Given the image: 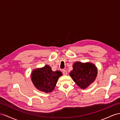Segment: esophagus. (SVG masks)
Here are the masks:
<instances>
[{
  "label": "esophagus",
  "mask_w": 120,
  "mask_h": 120,
  "mask_svg": "<svg viewBox=\"0 0 120 120\" xmlns=\"http://www.w3.org/2000/svg\"><path fill=\"white\" fill-rule=\"evenodd\" d=\"M63 74L64 75H67V72L66 70H63Z\"/></svg>",
  "instance_id": "1"
}]
</instances>
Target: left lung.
<instances>
[{"instance_id": "left-lung-1", "label": "left lung", "mask_w": 120, "mask_h": 120, "mask_svg": "<svg viewBox=\"0 0 120 120\" xmlns=\"http://www.w3.org/2000/svg\"><path fill=\"white\" fill-rule=\"evenodd\" d=\"M72 67L73 70L70 72V75L82 89L86 88L96 78L97 69L93 64L76 62Z\"/></svg>"}]
</instances>
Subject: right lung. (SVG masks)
I'll list each match as a JSON object with an SVG mask.
<instances>
[{"instance_id":"right-lung-1","label":"right lung","mask_w":120,"mask_h":120,"mask_svg":"<svg viewBox=\"0 0 120 120\" xmlns=\"http://www.w3.org/2000/svg\"><path fill=\"white\" fill-rule=\"evenodd\" d=\"M62 75L60 71H53L50 66L46 65L42 68L33 70L31 79L38 89L48 93L53 91L58 79Z\"/></svg>"}]
</instances>
